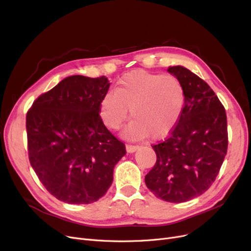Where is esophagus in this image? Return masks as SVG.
<instances>
[{"label": "esophagus", "mask_w": 251, "mask_h": 251, "mask_svg": "<svg viewBox=\"0 0 251 251\" xmlns=\"http://www.w3.org/2000/svg\"><path fill=\"white\" fill-rule=\"evenodd\" d=\"M138 149H139V147H137V146H131V145H127L126 146V150H127L128 152H134Z\"/></svg>", "instance_id": "34e87169"}]
</instances>
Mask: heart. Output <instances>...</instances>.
I'll list each match as a JSON object with an SVG mask.
<instances>
[{
	"label": "heart",
	"mask_w": 251,
	"mask_h": 251,
	"mask_svg": "<svg viewBox=\"0 0 251 251\" xmlns=\"http://www.w3.org/2000/svg\"><path fill=\"white\" fill-rule=\"evenodd\" d=\"M187 95L182 83L172 75L138 70L126 74L118 82L115 93H106L100 102V117L112 130L120 128L129 116L134 117L124 130L131 139L164 138L182 116Z\"/></svg>",
	"instance_id": "heart-1"
}]
</instances>
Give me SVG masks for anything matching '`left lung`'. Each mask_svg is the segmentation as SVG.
Returning a JSON list of instances; mask_svg holds the SVG:
<instances>
[{"instance_id": "obj_1", "label": "left lung", "mask_w": 251, "mask_h": 251, "mask_svg": "<svg viewBox=\"0 0 251 251\" xmlns=\"http://www.w3.org/2000/svg\"><path fill=\"white\" fill-rule=\"evenodd\" d=\"M168 73L179 79L187 101L169 137L152 146L157 161L147 174L148 189L172 203L192 200L210 188L227 149L226 111L206 82L181 65Z\"/></svg>"}]
</instances>
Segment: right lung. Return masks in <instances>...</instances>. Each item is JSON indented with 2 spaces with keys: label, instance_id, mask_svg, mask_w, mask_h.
Masks as SVG:
<instances>
[{
  "label": "right lung",
  "instance_id": "add662e5",
  "mask_svg": "<svg viewBox=\"0 0 251 251\" xmlns=\"http://www.w3.org/2000/svg\"><path fill=\"white\" fill-rule=\"evenodd\" d=\"M111 83L104 75H71L32 103L26 115L28 158L47 191L69 204L101 198L113 182L125 145L104 126L100 102Z\"/></svg>",
  "mask_w": 251,
  "mask_h": 251
}]
</instances>
